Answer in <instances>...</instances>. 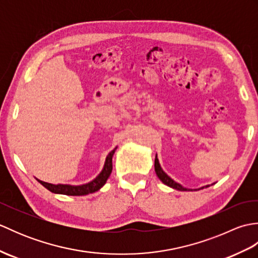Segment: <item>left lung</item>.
Returning <instances> with one entry per match:
<instances>
[{"label":"left lung","mask_w":258,"mask_h":258,"mask_svg":"<svg viewBox=\"0 0 258 258\" xmlns=\"http://www.w3.org/2000/svg\"><path fill=\"white\" fill-rule=\"evenodd\" d=\"M154 167H155V173H156V175H157V177L160 178L162 182L165 184V185H167V186H169V187H172V188H175V189H177V190H193V189H188V188H185V187H183L182 185L180 184H178V183H176L175 182L174 179H172L171 177L168 176V175L163 171L162 169V167H161V165H160V162H158V158H157V155L155 156V163H154ZM208 186L210 185H206V186H203V187H201V188H204V187H208ZM200 188V189H201ZM195 190H197V189H195Z\"/></svg>","instance_id":"1"}]
</instances>
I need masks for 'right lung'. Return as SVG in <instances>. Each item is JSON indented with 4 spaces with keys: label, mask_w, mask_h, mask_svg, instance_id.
<instances>
[{
    "label": "right lung",
    "mask_w": 258,
    "mask_h": 258,
    "mask_svg": "<svg viewBox=\"0 0 258 258\" xmlns=\"http://www.w3.org/2000/svg\"><path fill=\"white\" fill-rule=\"evenodd\" d=\"M117 147H115L113 151L108 153V155L106 156L105 163H104V167L101 171V173L97 175V176L91 180V182L83 184V185H68V184H51V183H46L43 182V180L37 179L38 183H41L45 188H47L52 193L55 194H63V195H70V196H82V195H87V194H92L95 193L96 190L103 187L104 184L106 183L107 178L109 177V175L112 173V168H113V164H112V158L115 151H116Z\"/></svg>",
    "instance_id": "1"
}]
</instances>
